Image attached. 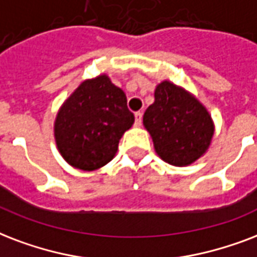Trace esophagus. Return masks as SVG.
Instances as JSON below:
<instances>
[{
  "label": "esophagus",
  "mask_w": 257,
  "mask_h": 257,
  "mask_svg": "<svg viewBox=\"0 0 257 257\" xmlns=\"http://www.w3.org/2000/svg\"><path fill=\"white\" fill-rule=\"evenodd\" d=\"M134 124L137 127H139L141 124H142V112L141 111H138V112H135V122Z\"/></svg>",
  "instance_id": "1"
}]
</instances>
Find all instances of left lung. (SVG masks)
I'll use <instances>...</instances> for the list:
<instances>
[{
  "label": "left lung",
  "mask_w": 257,
  "mask_h": 257,
  "mask_svg": "<svg viewBox=\"0 0 257 257\" xmlns=\"http://www.w3.org/2000/svg\"><path fill=\"white\" fill-rule=\"evenodd\" d=\"M143 124L150 133L157 154L170 165L186 166L208 149L214 127L200 101L173 83L162 81L147 107Z\"/></svg>",
  "instance_id": "obj_1"
}]
</instances>
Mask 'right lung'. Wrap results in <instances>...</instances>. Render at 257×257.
<instances>
[{
    "instance_id": "add662e5",
    "label": "right lung",
    "mask_w": 257,
    "mask_h": 257,
    "mask_svg": "<svg viewBox=\"0 0 257 257\" xmlns=\"http://www.w3.org/2000/svg\"><path fill=\"white\" fill-rule=\"evenodd\" d=\"M133 123L124 92L101 75L81 83L59 111L57 147L73 168L95 170L112 160L119 139Z\"/></svg>"
}]
</instances>
